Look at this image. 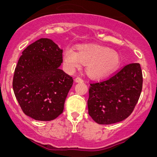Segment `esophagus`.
<instances>
[{
	"label": "esophagus",
	"instance_id": "obj_1",
	"mask_svg": "<svg viewBox=\"0 0 157 157\" xmlns=\"http://www.w3.org/2000/svg\"><path fill=\"white\" fill-rule=\"evenodd\" d=\"M75 81H76V82H77V83L83 82V79L82 78H81V77H77V78L75 79Z\"/></svg>",
	"mask_w": 157,
	"mask_h": 157
}]
</instances>
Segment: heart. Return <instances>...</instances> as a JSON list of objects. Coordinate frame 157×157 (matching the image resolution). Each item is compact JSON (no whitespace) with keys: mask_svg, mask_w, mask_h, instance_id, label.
<instances>
[{"mask_svg":"<svg viewBox=\"0 0 157 157\" xmlns=\"http://www.w3.org/2000/svg\"><path fill=\"white\" fill-rule=\"evenodd\" d=\"M76 51L69 47L64 50L63 61L68 70L79 68L82 63L86 64V72L90 76L99 78L113 71L119 65V54L108 47L81 45Z\"/></svg>","mask_w":157,"mask_h":157,"instance_id":"1","label":"heart"}]
</instances>
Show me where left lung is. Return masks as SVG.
Segmentation results:
<instances>
[{
	"label": "left lung",
	"mask_w": 157,
	"mask_h": 157,
	"mask_svg": "<svg viewBox=\"0 0 157 157\" xmlns=\"http://www.w3.org/2000/svg\"><path fill=\"white\" fill-rule=\"evenodd\" d=\"M140 64L124 66L108 78L90 83L89 114L98 124L121 121L133 112L142 90Z\"/></svg>",
	"instance_id": "8db88e82"
}]
</instances>
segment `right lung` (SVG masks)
<instances>
[{"label": "right lung", "mask_w": 157, "mask_h": 157, "mask_svg": "<svg viewBox=\"0 0 157 157\" xmlns=\"http://www.w3.org/2000/svg\"><path fill=\"white\" fill-rule=\"evenodd\" d=\"M63 50L48 38H40L22 52L15 68L13 89L25 115L51 121L63 113L74 79L59 66Z\"/></svg>", "instance_id": "obj_1"}]
</instances>
